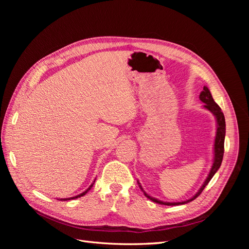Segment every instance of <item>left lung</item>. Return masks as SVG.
Wrapping results in <instances>:
<instances>
[{"label": "left lung", "instance_id": "obj_1", "mask_svg": "<svg viewBox=\"0 0 249 249\" xmlns=\"http://www.w3.org/2000/svg\"><path fill=\"white\" fill-rule=\"evenodd\" d=\"M199 100L205 104V108L206 110L210 111L215 117L216 120V135H215V140H214V145H213V164L211 166L210 172L207 177V178L205 179V182L201 185V187L198 189V191L195 193L193 196L189 199H186L184 201H178V202H168V201H163L158 198H155L153 196H150L149 194H147L140 184L139 180H137V183L139 185V188L141 189V191L144 193L145 196L153 200L154 202L160 203V205H165V206H178V205H185V203L190 202L192 200H194L196 198L198 195L202 192V190L205 189V187L208 185V183L214 177L215 173L219 169L221 162H222V158H223V153H224V138H225V119H224V115L220 109V107L215 103V101L213 100V96L210 92V89L207 86H203V90L199 94Z\"/></svg>", "mask_w": 249, "mask_h": 249}]
</instances>
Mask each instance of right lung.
I'll return each mask as SVG.
<instances>
[{
	"label": "right lung",
	"instance_id": "right-lung-1",
	"mask_svg": "<svg viewBox=\"0 0 249 249\" xmlns=\"http://www.w3.org/2000/svg\"><path fill=\"white\" fill-rule=\"evenodd\" d=\"M95 179H96V178H94V179H93V182L91 183V185H90V186L87 188V189H86L84 192H82V193H80L79 195H76V196H72V197H69V198H59V200H63V201H64V200L76 199V198H79V197H81V196H84V195H85V194H86V193H87V192H88V191H89L90 189H91V188L93 187V185H94V182H95Z\"/></svg>",
	"mask_w": 249,
	"mask_h": 249
}]
</instances>
